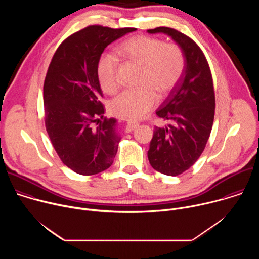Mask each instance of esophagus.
Instances as JSON below:
<instances>
[{"mask_svg":"<svg viewBox=\"0 0 259 259\" xmlns=\"http://www.w3.org/2000/svg\"><path fill=\"white\" fill-rule=\"evenodd\" d=\"M137 126H138V124L135 123V122H128V123L126 124L125 130H126V132H131V131H133Z\"/></svg>","mask_w":259,"mask_h":259,"instance_id":"obj_1","label":"esophagus"}]
</instances>
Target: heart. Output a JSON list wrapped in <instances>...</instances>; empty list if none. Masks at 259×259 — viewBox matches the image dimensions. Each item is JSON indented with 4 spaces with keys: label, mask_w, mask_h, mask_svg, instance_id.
I'll use <instances>...</instances> for the list:
<instances>
[{
    "label": "heart",
    "mask_w": 259,
    "mask_h": 259,
    "mask_svg": "<svg viewBox=\"0 0 259 259\" xmlns=\"http://www.w3.org/2000/svg\"><path fill=\"white\" fill-rule=\"evenodd\" d=\"M120 54L142 67L139 89H128L110 102L112 113L126 120L142 118L158 102V94L168 95L179 82L186 65L184 55L176 44L146 35H134L119 48ZM97 77L101 89L115 93L119 88L118 59L104 53L97 64Z\"/></svg>",
    "instance_id": "b5f03b06"
}]
</instances>
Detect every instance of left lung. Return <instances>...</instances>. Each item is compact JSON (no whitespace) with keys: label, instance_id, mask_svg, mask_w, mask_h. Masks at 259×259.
<instances>
[{"label":"left lung","instance_id":"obj_1","mask_svg":"<svg viewBox=\"0 0 259 259\" xmlns=\"http://www.w3.org/2000/svg\"><path fill=\"white\" fill-rule=\"evenodd\" d=\"M147 32L171 36L186 60L179 82L157 110V115L170 124L155 128L147 152L155 170L177 176L197 162L209 139L215 112L212 75L203 51L187 34L166 26Z\"/></svg>","mask_w":259,"mask_h":259}]
</instances>
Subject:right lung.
<instances>
[{
  "label": "right lung",
  "mask_w": 259,
  "mask_h": 259,
  "mask_svg": "<svg viewBox=\"0 0 259 259\" xmlns=\"http://www.w3.org/2000/svg\"><path fill=\"white\" fill-rule=\"evenodd\" d=\"M136 28L90 25L57 48L44 82L46 130L62 163L81 175L112 166L121 140L117 121L103 118L97 64L103 50Z\"/></svg>",
  "instance_id": "right-lung-1"
}]
</instances>
